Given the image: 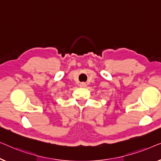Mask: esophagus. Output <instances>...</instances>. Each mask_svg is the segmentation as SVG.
Wrapping results in <instances>:
<instances>
[{
  "label": "esophagus",
  "instance_id": "1",
  "mask_svg": "<svg viewBox=\"0 0 161 161\" xmlns=\"http://www.w3.org/2000/svg\"><path fill=\"white\" fill-rule=\"evenodd\" d=\"M80 86L82 87V88L86 87V83H80Z\"/></svg>",
  "mask_w": 161,
  "mask_h": 161
}]
</instances>
